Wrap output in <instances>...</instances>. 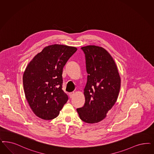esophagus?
Here are the masks:
<instances>
[{"instance_id":"34e87169","label":"esophagus","mask_w":154,"mask_h":154,"mask_svg":"<svg viewBox=\"0 0 154 154\" xmlns=\"http://www.w3.org/2000/svg\"><path fill=\"white\" fill-rule=\"evenodd\" d=\"M74 92H69V97H70V98H72V97L74 96Z\"/></svg>"}]
</instances>
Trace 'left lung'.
Segmentation results:
<instances>
[{
	"label": "left lung",
	"instance_id": "1",
	"mask_svg": "<svg viewBox=\"0 0 154 154\" xmlns=\"http://www.w3.org/2000/svg\"><path fill=\"white\" fill-rule=\"evenodd\" d=\"M81 49L85 57L88 76L85 105L76 110L83 121L94 124L104 119L116 103L121 79L114 60L103 48L89 45Z\"/></svg>",
	"mask_w": 154,
	"mask_h": 154
}]
</instances>
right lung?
<instances>
[{
	"label": "right lung",
	"mask_w": 154,
	"mask_h": 154,
	"mask_svg": "<svg viewBox=\"0 0 154 154\" xmlns=\"http://www.w3.org/2000/svg\"><path fill=\"white\" fill-rule=\"evenodd\" d=\"M77 49L66 45H49L35 56L23 74L25 97L40 119L56 118L69 99L62 90L63 67Z\"/></svg>",
	"instance_id": "right-lung-1"
}]
</instances>
